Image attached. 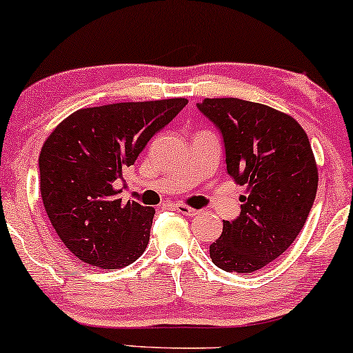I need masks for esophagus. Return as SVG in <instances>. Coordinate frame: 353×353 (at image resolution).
<instances>
[{
  "mask_svg": "<svg viewBox=\"0 0 353 353\" xmlns=\"http://www.w3.org/2000/svg\"><path fill=\"white\" fill-rule=\"evenodd\" d=\"M176 210L179 213H182V215H185V216H197L199 215V210H195V208H190V207H187V205H184V203H177L176 205Z\"/></svg>",
  "mask_w": 353,
  "mask_h": 353,
  "instance_id": "1",
  "label": "esophagus"
}]
</instances>
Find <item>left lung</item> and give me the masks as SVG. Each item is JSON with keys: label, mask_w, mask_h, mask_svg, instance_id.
I'll list each match as a JSON object with an SVG mask.
<instances>
[{"label": "left lung", "mask_w": 353, "mask_h": 353, "mask_svg": "<svg viewBox=\"0 0 353 353\" xmlns=\"http://www.w3.org/2000/svg\"><path fill=\"white\" fill-rule=\"evenodd\" d=\"M199 110L221 132L226 171L239 185L241 213L223 221L210 246L213 264L252 274L292 246L318 190V166L306 132L288 114L259 102L203 99Z\"/></svg>", "instance_id": "obj_1"}]
</instances>
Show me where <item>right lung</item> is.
<instances>
[{
  "label": "right lung",
  "mask_w": 353,
  "mask_h": 353,
  "mask_svg": "<svg viewBox=\"0 0 353 353\" xmlns=\"http://www.w3.org/2000/svg\"><path fill=\"white\" fill-rule=\"evenodd\" d=\"M184 97L79 109L58 123L39 156L40 194L58 238L84 264L122 269L145 252L154 208L119 199L117 182Z\"/></svg>",
  "instance_id": "1"
}]
</instances>
